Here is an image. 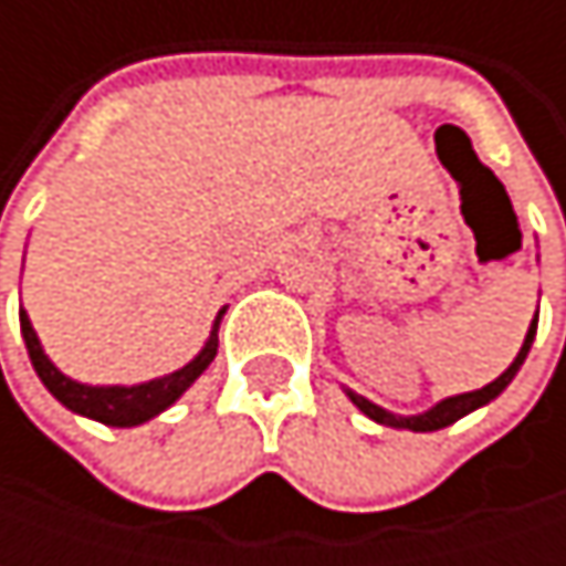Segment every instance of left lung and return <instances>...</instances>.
Wrapping results in <instances>:
<instances>
[{"instance_id": "left-lung-1", "label": "left lung", "mask_w": 566, "mask_h": 566, "mask_svg": "<svg viewBox=\"0 0 566 566\" xmlns=\"http://www.w3.org/2000/svg\"><path fill=\"white\" fill-rule=\"evenodd\" d=\"M534 334H537V314H534V321H531V327H527V337H524V344H521V350H517L514 364H511L509 370H505L499 380H492L489 387H482V390H472V394L449 396V399L436 402L432 409H426V412H419V416H394V412L380 409L377 402H370V399H364V396L350 394V390H347V396L354 399V406H357L364 416H370V419H374V422H380V426L412 429V432H436V429H446V426H452L455 419L469 416L472 409H479V406L492 402L495 396L502 394L511 380H514V374L521 370V364H524V357H527V350H531V344H534Z\"/></svg>"}]
</instances>
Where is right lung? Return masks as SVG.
<instances>
[{
	"label": "right lung",
	"instance_id": "1",
	"mask_svg": "<svg viewBox=\"0 0 566 566\" xmlns=\"http://www.w3.org/2000/svg\"><path fill=\"white\" fill-rule=\"evenodd\" d=\"M226 311H219L216 317V327L206 340V347L199 350L196 360H189L182 370H172L160 380H150V384H137V387H87V384H77L71 377H64L55 364L45 357L42 344H39V334L32 331V321L25 311H19V324H22V337H25V347H29V360L39 374V380L49 387V394L55 396L61 406H67L71 412H81L87 419H97L104 426H140L147 419H154L157 412H164L167 406H172L179 396L192 387V380L216 360V350H219V321H222Z\"/></svg>",
	"mask_w": 566,
	"mask_h": 566
}]
</instances>
